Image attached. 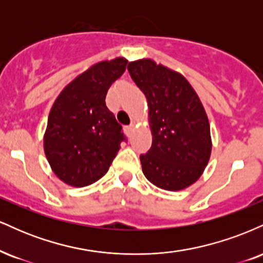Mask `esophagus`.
<instances>
[{
  "instance_id": "obj_1",
  "label": "esophagus",
  "mask_w": 263,
  "mask_h": 263,
  "mask_svg": "<svg viewBox=\"0 0 263 263\" xmlns=\"http://www.w3.org/2000/svg\"><path fill=\"white\" fill-rule=\"evenodd\" d=\"M125 131H126V134H127V136L131 137V136L134 135V132H135V125H134V123H131V125L127 126V127L125 128Z\"/></svg>"
}]
</instances>
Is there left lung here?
I'll list each match as a JSON object with an SVG mask.
<instances>
[{"label":"left lung","instance_id":"obj_1","mask_svg":"<svg viewBox=\"0 0 263 263\" xmlns=\"http://www.w3.org/2000/svg\"><path fill=\"white\" fill-rule=\"evenodd\" d=\"M128 73L147 98L152 146L140 156L151 183L182 190L197 182L210 158L208 116L188 80L151 59L128 63Z\"/></svg>","mask_w":263,"mask_h":263}]
</instances>
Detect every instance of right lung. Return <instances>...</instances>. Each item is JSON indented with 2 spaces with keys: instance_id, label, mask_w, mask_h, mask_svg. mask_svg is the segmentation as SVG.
Returning a JSON list of instances; mask_svg holds the SVG:
<instances>
[{
  "instance_id": "1",
  "label": "right lung",
  "mask_w": 263,
  "mask_h": 263,
  "mask_svg": "<svg viewBox=\"0 0 263 263\" xmlns=\"http://www.w3.org/2000/svg\"><path fill=\"white\" fill-rule=\"evenodd\" d=\"M116 58L92 65L64 87L54 102L44 152L55 176L71 186H86L104 177L126 142L122 126L106 106V93L126 70Z\"/></svg>"
}]
</instances>
